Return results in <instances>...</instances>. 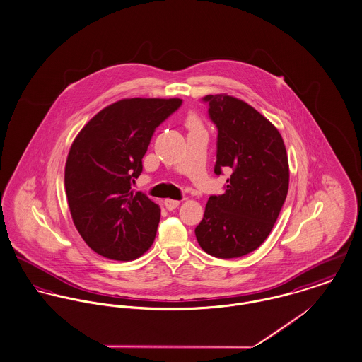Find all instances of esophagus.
Here are the masks:
<instances>
[{
  "label": "esophagus",
  "mask_w": 362,
  "mask_h": 362,
  "mask_svg": "<svg viewBox=\"0 0 362 362\" xmlns=\"http://www.w3.org/2000/svg\"><path fill=\"white\" fill-rule=\"evenodd\" d=\"M165 206H166V209L168 210H174V209H177L178 206H180V202L178 200H173V199H165Z\"/></svg>",
  "instance_id": "1"
}]
</instances>
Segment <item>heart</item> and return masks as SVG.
<instances>
[{
	"label": "heart",
	"mask_w": 362,
	"mask_h": 362,
	"mask_svg": "<svg viewBox=\"0 0 362 362\" xmlns=\"http://www.w3.org/2000/svg\"><path fill=\"white\" fill-rule=\"evenodd\" d=\"M187 124H188V127H196V126H199V121L194 115H189L187 119Z\"/></svg>",
	"instance_id": "obj_1"
}]
</instances>
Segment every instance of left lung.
Listing matches in <instances>:
<instances>
[{
  "label": "left lung",
  "instance_id": "8db88e82",
  "mask_svg": "<svg viewBox=\"0 0 362 362\" xmlns=\"http://www.w3.org/2000/svg\"><path fill=\"white\" fill-rule=\"evenodd\" d=\"M217 126L214 173H230L225 193L210 196L194 235L210 255L229 259L257 250L273 229L288 193V156L279 130L255 108L228 95H209Z\"/></svg>",
  "mask_w": 362,
  "mask_h": 362
}]
</instances>
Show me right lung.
<instances>
[{
	"label": "right lung",
	"instance_id": "obj_1",
	"mask_svg": "<svg viewBox=\"0 0 362 362\" xmlns=\"http://www.w3.org/2000/svg\"><path fill=\"white\" fill-rule=\"evenodd\" d=\"M181 98H123L101 110L75 137L64 185L74 225L101 257L130 261L152 245L160 209L132 191L155 129Z\"/></svg>",
	"mask_w": 362,
	"mask_h": 362
}]
</instances>
